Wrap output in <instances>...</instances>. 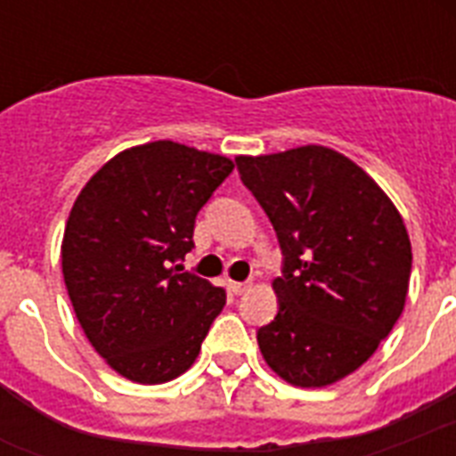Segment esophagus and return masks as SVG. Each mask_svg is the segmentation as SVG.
<instances>
[{
  "instance_id": "1",
  "label": "esophagus",
  "mask_w": 456,
  "mask_h": 456,
  "mask_svg": "<svg viewBox=\"0 0 456 456\" xmlns=\"http://www.w3.org/2000/svg\"><path fill=\"white\" fill-rule=\"evenodd\" d=\"M229 289H232V293H236V296H241V293H246L250 289L248 281H229Z\"/></svg>"
}]
</instances>
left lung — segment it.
I'll return each mask as SVG.
<instances>
[{"label": "left lung", "instance_id": "obj_1", "mask_svg": "<svg viewBox=\"0 0 456 456\" xmlns=\"http://www.w3.org/2000/svg\"><path fill=\"white\" fill-rule=\"evenodd\" d=\"M236 167L284 256L260 353L300 388L340 381L403 314L411 274L403 217L367 172L326 146L239 156Z\"/></svg>", "mask_w": 456, "mask_h": 456}]
</instances>
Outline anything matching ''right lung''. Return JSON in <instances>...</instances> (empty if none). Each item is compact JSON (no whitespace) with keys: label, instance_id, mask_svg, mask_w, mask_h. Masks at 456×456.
<instances>
[{"label":"right lung","instance_id":"1","mask_svg":"<svg viewBox=\"0 0 456 456\" xmlns=\"http://www.w3.org/2000/svg\"><path fill=\"white\" fill-rule=\"evenodd\" d=\"M232 170L224 156L151 142L110 158L75 200L61 246L68 296L96 353L130 381L184 374L227 303L182 260Z\"/></svg>","mask_w":456,"mask_h":456}]
</instances>
